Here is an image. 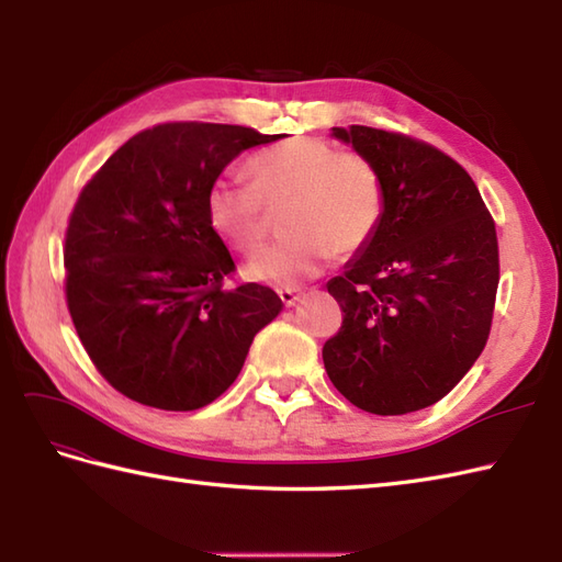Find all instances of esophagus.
<instances>
[{"label": "esophagus", "instance_id": "obj_1", "mask_svg": "<svg viewBox=\"0 0 562 562\" xmlns=\"http://www.w3.org/2000/svg\"><path fill=\"white\" fill-rule=\"evenodd\" d=\"M278 296H280V302L284 304V308H292L299 302L302 292L294 290V286H282V290H278Z\"/></svg>", "mask_w": 562, "mask_h": 562}]
</instances>
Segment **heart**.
<instances>
[{"label":"heart","mask_w":562,"mask_h":562,"mask_svg":"<svg viewBox=\"0 0 562 562\" xmlns=\"http://www.w3.org/2000/svg\"><path fill=\"white\" fill-rule=\"evenodd\" d=\"M251 184L217 177L205 191V217L217 237L239 251L263 237L266 205H290L282 229L290 237L260 246L244 263L254 282L294 286L337 254L363 249L381 225L385 189L361 155L340 153L323 138H290L249 160Z\"/></svg>","instance_id":"b5f03b06"}]
</instances>
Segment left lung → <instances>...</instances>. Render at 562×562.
<instances>
[{
  "label": "left lung",
  "mask_w": 562,
  "mask_h": 562,
  "mask_svg": "<svg viewBox=\"0 0 562 562\" xmlns=\"http://www.w3.org/2000/svg\"><path fill=\"white\" fill-rule=\"evenodd\" d=\"M333 136L378 169L385 211L328 282L345 318L323 347L325 371L363 412H419L462 381L488 340L495 225L472 177L438 148L371 126H333Z\"/></svg>",
  "instance_id": "8db88e82"
}]
</instances>
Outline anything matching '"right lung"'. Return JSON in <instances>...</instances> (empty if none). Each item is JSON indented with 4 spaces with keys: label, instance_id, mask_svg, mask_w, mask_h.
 Masks as SVG:
<instances>
[{
    "label": "right lung",
    "instance_id": "obj_1",
    "mask_svg": "<svg viewBox=\"0 0 562 562\" xmlns=\"http://www.w3.org/2000/svg\"><path fill=\"white\" fill-rule=\"evenodd\" d=\"M266 136L232 124H160L128 138L78 195L67 302L90 361L146 407L193 412L237 381L258 330L282 311L263 284L222 290L234 260L205 191Z\"/></svg>",
    "mask_w": 562,
    "mask_h": 562
}]
</instances>
